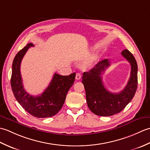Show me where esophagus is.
I'll list each match as a JSON object with an SVG mask.
<instances>
[{
	"instance_id": "esophagus-1",
	"label": "esophagus",
	"mask_w": 150,
	"mask_h": 150,
	"mask_svg": "<svg viewBox=\"0 0 150 150\" xmlns=\"http://www.w3.org/2000/svg\"><path fill=\"white\" fill-rule=\"evenodd\" d=\"M81 78V74L80 73H76V79L77 80H79Z\"/></svg>"
}]
</instances>
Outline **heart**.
Listing matches in <instances>:
<instances>
[{
    "instance_id": "obj_1",
    "label": "heart",
    "mask_w": 150,
    "mask_h": 150,
    "mask_svg": "<svg viewBox=\"0 0 150 150\" xmlns=\"http://www.w3.org/2000/svg\"><path fill=\"white\" fill-rule=\"evenodd\" d=\"M96 59H97V56L96 55H93L86 63L84 64V67H86L87 66H88L89 64H91L92 62L94 61V60H95Z\"/></svg>"
}]
</instances>
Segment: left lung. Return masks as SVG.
Returning <instances> with one entry per match:
<instances>
[{
  "instance_id": "obj_1",
  "label": "left lung",
  "mask_w": 150,
  "mask_h": 150,
  "mask_svg": "<svg viewBox=\"0 0 150 150\" xmlns=\"http://www.w3.org/2000/svg\"><path fill=\"white\" fill-rule=\"evenodd\" d=\"M121 54L130 63L132 69L128 84L119 93H111L103 84L101 75L110 65L109 60L98 62L90 71L83 73L82 82L85 88L88 106L97 115L108 117L120 113L135 94L138 84L137 64L128 50H123Z\"/></svg>"
}]
</instances>
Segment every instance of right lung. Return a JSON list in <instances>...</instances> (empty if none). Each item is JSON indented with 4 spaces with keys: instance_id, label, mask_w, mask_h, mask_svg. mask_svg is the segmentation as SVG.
I'll use <instances>...</instances> for the list:
<instances>
[{
    "instance_id": "right-lung-1",
    "label": "right lung",
    "mask_w": 150,
    "mask_h": 150,
    "mask_svg": "<svg viewBox=\"0 0 150 150\" xmlns=\"http://www.w3.org/2000/svg\"><path fill=\"white\" fill-rule=\"evenodd\" d=\"M32 43L28 44L17 53L12 64L11 86L13 95L21 106L31 115L37 118H47L55 115L61 109L67 93L75 79V73L62 76L55 73L47 86L42 94L32 96L24 90L21 74L22 59Z\"/></svg>"
}]
</instances>
